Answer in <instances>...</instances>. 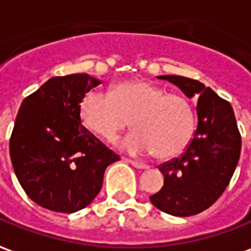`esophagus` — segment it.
Returning a JSON list of instances; mask_svg holds the SVG:
<instances>
[{
    "mask_svg": "<svg viewBox=\"0 0 251 251\" xmlns=\"http://www.w3.org/2000/svg\"><path fill=\"white\" fill-rule=\"evenodd\" d=\"M127 162L128 164H131L134 168L136 169H148L149 167L146 165V164H143V162H139V161H134V160H127Z\"/></svg>",
    "mask_w": 251,
    "mask_h": 251,
    "instance_id": "34e87169",
    "label": "esophagus"
}]
</instances>
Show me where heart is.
<instances>
[{
    "instance_id": "b5f03b06",
    "label": "heart",
    "mask_w": 251,
    "mask_h": 251,
    "mask_svg": "<svg viewBox=\"0 0 251 251\" xmlns=\"http://www.w3.org/2000/svg\"><path fill=\"white\" fill-rule=\"evenodd\" d=\"M82 124L106 142L129 126L132 134L119 141V146L132 154L154 153L160 160L181 154L195 131V112L180 94H167L154 83L135 79L116 83L110 94L93 89L79 105Z\"/></svg>"
}]
</instances>
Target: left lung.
<instances>
[{
    "mask_svg": "<svg viewBox=\"0 0 251 251\" xmlns=\"http://www.w3.org/2000/svg\"><path fill=\"white\" fill-rule=\"evenodd\" d=\"M158 79L174 83L188 98H198V124L184 153L158 167L164 186L150 201L168 215H198L220 198L239 161L242 141L234 109L198 80L177 75Z\"/></svg>",
    "mask_w": 251,
    "mask_h": 251,
    "instance_id": "1",
    "label": "left lung"
}]
</instances>
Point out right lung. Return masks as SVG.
<instances>
[{
	"mask_svg": "<svg viewBox=\"0 0 251 251\" xmlns=\"http://www.w3.org/2000/svg\"><path fill=\"white\" fill-rule=\"evenodd\" d=\"M101 84L87 74L51 77L24 98L9 142L12 165L25 194L39 206L74 213L102 187L103 174L119 160L83 127V96Z\"/></svg>",
	"mask_w": 251,
	"mask_h": 251,
	"instance_id": "obj_1",
	"label": "right lung"
}]
</instances>
